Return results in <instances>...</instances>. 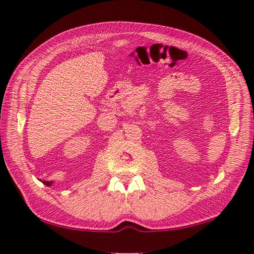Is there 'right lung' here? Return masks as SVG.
Returning <instances> with one entry per match:
<instances>
[{
    "label": "right lung",
    "instance_id": "obj_1",
    "mask_svg": "<svg viewBox=\"0 0 254 254\" xmlns=\"http://www.w3.org/2000/svg\"><path fill=\"white\" fill-rule=\"evenodd\" d=\"M43 183L45 184V186H48V187L51 186V182H49V181H43Z\"/></svg>",
    "mask_w": 254,
    "mask_h": 254
}]
</instances>
